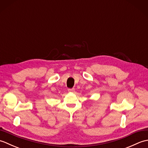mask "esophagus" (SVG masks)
I'll return each mask as SVG.
<instances>
[{
  "instance_id": "34e87169",
  "label": "esophagus",
  "mask_w": 148,
  "mask_h": 148,
  "mask_svg": "<svg viewBox=\"0 0 148 148\" xmlns=\"http://www.w3.org/2000/svg\"><path fill=\"white\" fill-rule=\"evenodd\" d=\"M68 91L69 92H75V89L74 88H69Z\"/></svg>"
}]
</instances>
